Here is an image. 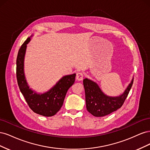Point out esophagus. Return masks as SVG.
<instances>
[{"instance_id": "34e87169", "label": "esophagus", "mask_w": 150, "mask_h": 150, "mask_svg": "<svg viewBox=\"0 0 150 150\" xmlns=\"http://www.w3.org/2000/svg\"><path fill=\"white\" fill-rule=\"evenodd\" d=\"M76 79L77 81H82L83 79V74L81 73V72H78V73H77Z\"/></svg>"}]
</instances>
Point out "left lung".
Masks as SVG:
<instances>
[{"instance_id":"1","label":"left lung","mask_w":150,"mask_h":150,"mask_svg":"<svg viewBox=\"0 0 150 150\" xmlns=\"http://www.w3.org/2000/svg\"><path fill=\"white\" fill-rule=\"evenodd\" d=\"M133 83V77L130 83L120 96H110L104 94L98 84L88 78L83 80L87 110L96 117L106 116L116 111L123 104Z\"/></svg>"}]
</instances>
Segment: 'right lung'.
I'll list each match as a JSON object with an SVG mask.
<instances>
[{"instance_id": "1", "label": "right lung", "mask_w": 150, "mask_h": 150, "mask_svg": "<svg viewBox=\"0 0 150 150\" xmlns=\"http://www.w3.org/2000/svg\"><path fill=\"white\" fill-rule=\"evenodd\" d=\"M32 34L22 45L18 52L16 61L17 83L29 106L34 112L44 116H52L59 111L64 103L67 90L74 84L76 74L66 75L56 84L43 93H39L30 88L24 73V58L27 45L30 42Z\"/></svg>"}]
</instances>
